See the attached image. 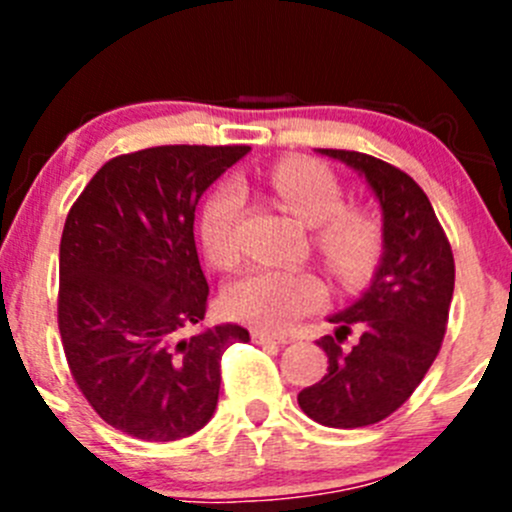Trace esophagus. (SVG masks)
Listing matches in <instances>:
<instances>
[{
	"label": "esophagus",
	"mask_w": 512,
	"mask_h": 512,
	"mask_svg": "<svg viewBox=\"0 0 512 512\" xmlns=\"http://www.w3.org/2000/svg\"><path fill=\"white\" fill-rule=\"evenodd\" d=\"M252 342L257 344H289L287 337H275L270 332H262V329H252Z\"/></svg>",
	"instance_id": "1"
}]
</instances>
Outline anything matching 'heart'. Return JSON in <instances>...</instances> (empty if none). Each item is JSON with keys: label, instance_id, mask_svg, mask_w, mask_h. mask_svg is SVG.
<instances>
[{"label": "heart", "instance_id": "heart-1", "mask_svg": "<svg viewBox=\"0 0 512 512\" xmlns=\"http://www.w3.org/2000/svg\"><path fill=\"white\" fill-rule=\"evenodd\" d=\"M277 198L302 223L319 225V247L342 275H354L371 262L379 230L369 215L344 208V188L337 175L312 158H287L270 173ZM242 193L235 185L215 190L200 213V240L215 265L235 262ZM324 299V285L307 270L255 267L232 280L223 294L227 314L267 332L292 327Z\"/></svg>", "mask_w": 512, "mask_h": 512}]
</instances>
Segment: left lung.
I'll return each instance as SVG.
<instances>
[{
    "label": "left lung",
    "instance_id": "1",
    "mask_svg": "<svg viewBox=\"0 0 512 512\" xmlns=\"http://www.w3.org/2000/svg\"><path fill=\"white\" fill-rule=\"evenodd\" d=\"M317 153L356 170L379 200L381 260L369 287L327 317L337 324L334 337L317 342L329 356L327 374L297 401L322 426L361 428L394 414L431 369L446 334L456 265L431 200L411 175L366 153ZM352 328L360 339L342 348Z\"/></svg>",
    "mask_w": 512,
    "mask_h": 512
}]
</instances>
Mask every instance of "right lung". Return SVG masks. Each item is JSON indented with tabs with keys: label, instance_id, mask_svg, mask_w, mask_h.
<instances>
[{
	"label": "right lung",
	"instance_id": "obj_1",
	"mask_svg": "<svg viewBox=\"0 0 512 512\" xmlns=\"http://www.w3.org/2000/svg\"><path fill=\"white\" fill-rule=\"evenodd\" d=\"M247 146H158L108 160L66 218L59 332L71 376L108 426L178 441L210 421L240 324L195 329L208 304L198 200Z\"/></svg>",
	"mask_w": 512,
	"mask_h": 512
}]
</instances>
